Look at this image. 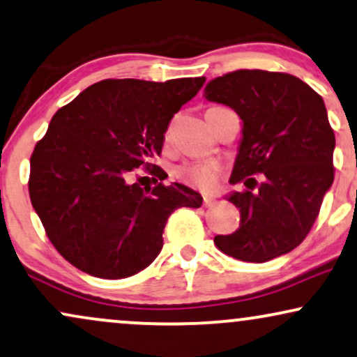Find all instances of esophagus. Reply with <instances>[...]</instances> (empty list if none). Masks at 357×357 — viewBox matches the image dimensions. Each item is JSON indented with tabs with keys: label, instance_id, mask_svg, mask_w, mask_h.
<instances>
[{
	"label": "esophagus",
	"instance_id": "34e87169",
	"mask_svg": "<svg viewBox=\"0 0 357 357\" xmlns=\"http://www.w3.org/2000/svg\"><path fill=\"white\" fill-rule=\"evenodd\" d=\"M214 202H215V199L211 196H204V199H202V204H204V207H211Z\"/></svg>",
	"mask_w": 357,
	"mask_h": 357
}]
</instances>
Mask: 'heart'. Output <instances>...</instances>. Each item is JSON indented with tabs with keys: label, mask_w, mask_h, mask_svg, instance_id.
I'll return each mask as SVG.
<instances>
[{
	"label": "heart",
	"mask_w": 357,
	"mask_h": 357,
	"mask_svg": "<svg viewBox=\"0 0 357 357\" xmlns=\"http://www.w3.org/2000/svg\"><path fill=\"white\" fill-rule=\"evenodd\" d=\"M218 171L214 163H184L174 169V176L189 186L209 189L214 186Z\"/></svg>",
	"instance_id": "b5f03b06"
}]
</instances>
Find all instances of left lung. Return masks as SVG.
Returning <instances> with one entry per match:
<instances>
[{
    "label": "left lung",
    "instance_id": "1",
    "mask_svg": "<svg viewBox=\"0 0 357 357\" xmlns=\"http://www.w3.org/2000/svg\"><path fill=\"white\" fill-rule=\"evenodd\" d=\"M204 97L234 108L243 123L231 183L245 189L229 196L241 224L214 243L255 264L288 254L308 236L335 179L336 139L323 98L295 75L259 69L211 80Z\"/></svg>",
    "mask_w": 357,
    "mask_h": 357
}]
</instances>
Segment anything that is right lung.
<instances>
[{"label":"right lung","mask_w":357,"mask_h":357,"mask_svg":"<svg viewBox=\"0 0 357 357\" xmlns=\"http://www.w3.org/2000/svg\"><path fill=\"white\" fill-rule=\"evenodd\" d=\"M204 82L107 79L56 112L31 155L28 186L49 241L69 264L98 278L138 273L161 252L169 215L201 207L191 188L143 189L134 178L142 166L160 178L151 160L171 119Z\"/></svg>","instance_id":"obj_1"}]
</instances>
